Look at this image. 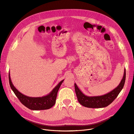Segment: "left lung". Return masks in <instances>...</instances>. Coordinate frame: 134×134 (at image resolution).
<instances>
[{"mask_svg": "<svg viewBox=\"0 0 134 134\" xmlns=\"http://www.w3.org/2000/svg\"><path fill=\"white\" fill-rule=\"evenodd\" d=\"M126 80V70L124 76L118 86L110 92L101 96L89 97L84 94L75 83V90L79 103L84 107L90 108H104L110 104L121 92L125 84Z\"/></svg>", "mask_w": 134, "mask_h": 134, "instance_id": "obj_1", "label": "left lung"}]
</instances>
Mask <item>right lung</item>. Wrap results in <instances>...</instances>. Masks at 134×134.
Listing matches in <instances>:
<instances>
[{
	"label": "right lung",
	"mask_w": 134,
	"mask_h": 134,
	"mask_svg": "<svg viewBox=\"0 0 134 134\" xmlns=\"http://www.w3.org/2000/svg\"><path fill=\"white\" fill-rule=\"evenodd\" d=\"M62 80L47 95L42 97H30L19 92L14 86L11 81L9 72V82L10 86L20 102L27 108L32 110H47L52 107L55 103L57 93L64 82Z\"/></svg>",
	"instance_id": "add662e5"
}]
</instances>
